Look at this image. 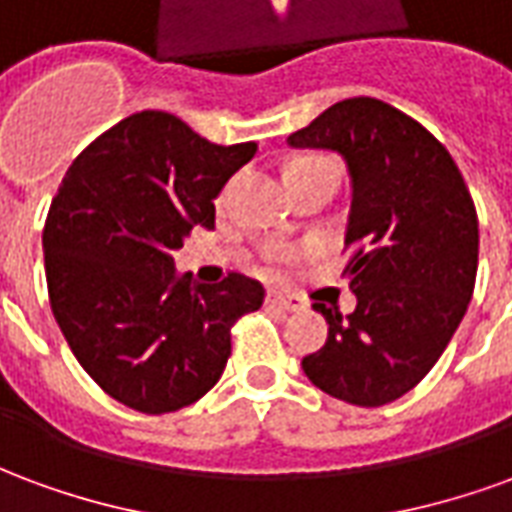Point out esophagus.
Instances as JSON below:
<instances>
[{"mask_svg":"<svg viewBox=\"0 0 512 512\" xmlns=\"http://www.w3.org/2000/svg\"><path fill=\"white\" fill-rule=\"evenodd\" d=\"M268 307H277L282 312H299L304 310V301L299 296H290V293H279V290H271L266 296Z\"/></svg>","mask_w":512,"mask_h":512,"instance_id":"1","label":"esophagus"}]
</instances>
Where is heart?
<instances>
[{"label":"heart","mask_w":512,"mask_h":512,"mask_svg":"<svg viewBox=\"0 0 512 512\" xmlns=\"http://www.w3.org/2000/svg\"><path fill=\"white\" fill-rule=\"evenodd\" d=\"M323 169H334V164L329 158L323 156H299L290 161L288 167H285V178H296V175H310V172H323ZM268 263L274 268L279 266H288L290 260H293V252H285V249H274V252H268Z\"/></svg>","instance_id":"heart-1"}]
</instances>
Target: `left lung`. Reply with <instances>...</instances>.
<instances>
[{"label":"left lung","instance_id":"1","mask_svg":"<svg viewBox=\"0 0 512 512\" xmlns=\"http://www.w3.org/2000/svg\"><path fill=\"white\" fill-rule=\"evenodd\" d=\"M288 142L343 153L354 178L343 277L356 310L312 304L329 337L301 367L343 403L386 406L428 376L472 301V194L447 147L378 98H345Z\"/></svg>","mask_w":512,"mask_h":512}]
</instances>
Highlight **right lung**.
<instances>
[{
  "mask_svg": "<svg viewBox=\"0 0 512 512\" xmlns=\"http://www.w3.org/2000/svg\"><path fill=\"white\" fill-rule=\"evenodd\" d=\"M213 145L180 117L128 115L73 158L43 227L51 312L87 376L117 403L169 414L222 378L235 321L266 290L230 271L191 285L172 252L213 227V197L255 156Z\"/></svg>",
  "mask_w": 512,
  "mask_h": 512,
  "instance_id": "add662e5",
  "label": "right lung"
}]
</instances>
